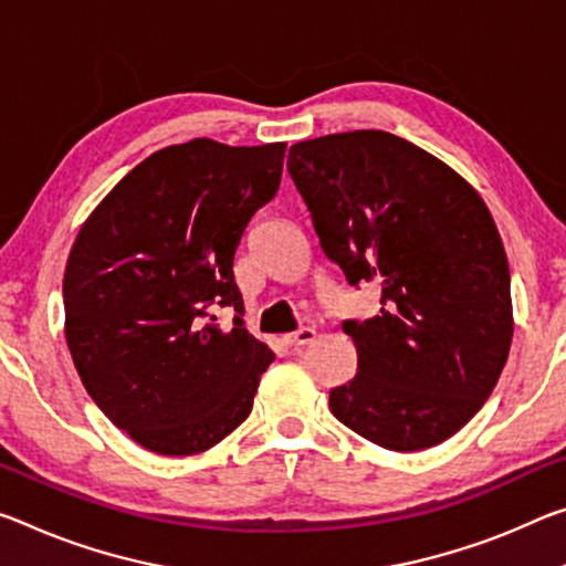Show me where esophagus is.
<instances>
[{
    "label": "esophagus",
    "mask_w": 566,
    "mask_h": 566,
    "mask_svg": "<svg viewBox=\"0 0 566 566\" xmlns=\"http://www.w3.org/2000/svg\"><path fill=\"white\" fill-rule=\"evenodd\" d=\"M315 337H317L315 329H312V327H302V329H297V332H292V335H284V343L297 349V347H304V345L315 343Z\"/></svg>",
    "instance_id": "34e87169"
}]
</instances>
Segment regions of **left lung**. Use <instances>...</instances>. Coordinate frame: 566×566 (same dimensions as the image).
<instances>
[{"mask_svg":"<svg viewBox=\"0 0 566 566\" xmlns=\"http://www.w3.org/2000/svg\"><path fill=\"white\" fill-rule=\"evenodd\" d=\"M286 170L347 284L380 286V315L343 325L357 373L329 390L332 416L388 451L443 443L496 388L514 337L489 206L441 158L385 130L294 143Z\"/></svg>","mask_w":566,"mask_h":566,"instance_id":"1","label":"left lung"}]
</instances>
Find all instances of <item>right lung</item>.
<instances>
[{
	"mask_svg": "<svg viewBox=\"0 0 566 566\" xmlns=\"http://www.w3.org/2000/svg\"><path fill=\"white\" fill-rule=\"evenodd\" d=\"M286 143L193 138L123 176L80 227L62 300L90 398L158 455L209 451L254 406L274 353L249 335L234 254L282 181ZM234 306L221 331L208 307Z\"/></svg>",
	"mask_w": 566,
	"mask_h": 566,
	"instance_id": "add662e5",
	"label": "right lung"
}]
</instances>
